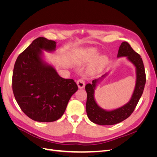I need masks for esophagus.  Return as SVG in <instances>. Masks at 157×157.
<instances>
[{"label":"esophagus","instance_id":"1","mask_svg":"<svg viewBox=\"0 0 157 157\" xmlns=\"http://www.w3.org/2000/svg\"><path fill=\"white\" fill-rule=\"evenodd\" d=\"M77 84L79 88H83L85 86V82L83 78H80L77 80Z\"/></svg>","mask_w":157,"mask_h":157}]
</instances>
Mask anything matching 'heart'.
<instances>
[{"label": "heart", "mask_w": 157, "mask_h": 157, "mask_svg": "<svg viewBox=\"0 0 157 157\" xmlns=\"http://www.w3.org/2000/svg\"><path fill=\"white\" fill-rule=\"evenodd\" d=\"M97 56H98V53L96 51L94 50H90L87 52V56L85 60L91 61L94 58H96ZM106 61H107V59L105 57H101V58H99L96 62L93 64L92 67V70L94 71L100 70L103 67V65L105 64Z\"/></svg>", "instance_id": "heart-1"}]
</instances>
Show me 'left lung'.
<instances>
[{
    "instance_id": "left-lung-1",
    "label": "left lung",
    "mask_w": 157,
    "mask_h": 157,
    "mask_svg": "<svg viewBox=\"0 0 157 157\" xmlns=\"http://www.w3.org/2000/svg\"><path fill=\"white\" fill-rule=\"evenodd\" d=\"M127 57L136 68V83L134 93L130 101L124 106L113 111H105L98 105L94 99V90L101 78L92 80V84H87L85 89L87 93L86 109L87 116L92 122L99 125H113L118 124L129 117L138 103L144 92L146 82V76L143 60L141 56L132 49L127 42H123L118 49L117 57Z\"/></svg>"
}]
</instances>
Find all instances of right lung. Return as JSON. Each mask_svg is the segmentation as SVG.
<instances>
[{"label": "right lung", "instance_id": "right-lung-1", "mask_svg": "<svg viewBox=\"0 0 157 157\" xmlns=\"http://www.w3.org/2000/svg\"><path fill=\"white\" fill-rule=\"evenodd\" d=\"M56 42L39 37L19 55L14 65L12 90L22 111L32 120L50 122L63 115L77 91L73 79H65L41 58L42 50L54 51Z\"/></svg>", "mask_w": 157, "mask_h": 157}]
</instances>
